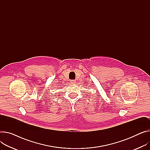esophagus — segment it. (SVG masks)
<instances>
[{"instance_id": "obj_1", "label": "esophagus", "mask_w": 150, "mask_h": 150, "mask_svg": "<svg viewBox=\"0 0 150 150\" xmlns=\"http://www.w3.org/2000/svg\"><path fill=\"white\" fill-rule=\"evenodd\" d=\"M70 83H71V84H74V83H76V80H71V81H70Z\"/></svg>"}]
</instances>
